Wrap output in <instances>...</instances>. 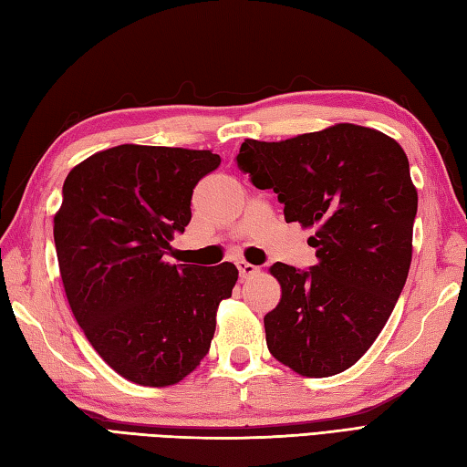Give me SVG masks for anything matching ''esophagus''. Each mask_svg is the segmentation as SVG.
<instances>
[{"mask_svg":"<svg viewBox=\"0 0 467 467\" xmlns=\"http://www.w3.org/2000/svg\"><path fill=\"white\" fill-rule=\"evenodd\" d=\"M236 266H239V275L243 276V279H246V276H253V275L259 273V266H254V265L246 263V261H239V263H236Z\"/></svg>","mask_w":467,"mask_h":467,"instance_id":"34e87169","label":"esophagus"}]
</instances>
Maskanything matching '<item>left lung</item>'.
Returning <instances> with one entry per match:
<instances>
[{
	"instance_id": "obj_1",
	"label": "left lung",
	"mask_w": 467,
	"mask_h": 467,
	"mask_svg": "<svg viewBox=\"0 0 467 467\" xmlns=\"http://www.w3.org/2000/svg\"><path fill=\"white\" fill-rule=\"evenodd\" d=\"M236 164L313 228L317 265L275 263L281 301L265 315L266 347L303 377L361 359L398 303L411 265L418 191L403 148L379 130L335 124L281 142L246 138Z\"/></svg>"
}]
</instances>
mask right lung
I'll list each match as a JSON object with an SVG mask.
<instances>
[{"instance_id":"right-lung-1","label":"right lung","mask_w":467,"mask_h":467,"mask_svg":"<svg viewBox=\"0 0 467 467\" xmlns=\"http://www.w3.org/2000/svg\"><path fill=\"white\" fill-rule=\"evenodd\" d=\"M221 164L211 150L120 144L74 166L54 216L59 275L78 325L128 381L166 387L211 349L216 309L239 271L171 265L191 198Z\"/></svg>"}]
</instances>
